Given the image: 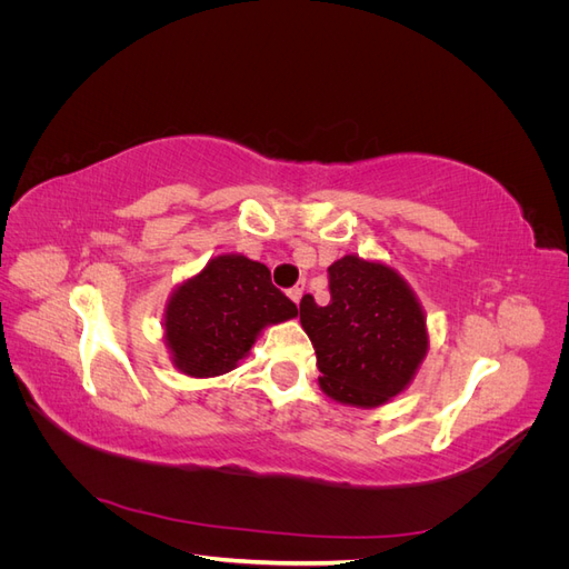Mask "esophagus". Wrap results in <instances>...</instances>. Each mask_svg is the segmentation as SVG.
Returning <instances> with one entry per match:
<instances>
[{
	"mask_svg": "<svg viewBox=\"0 0 569 569\" xmlns=\"http://www.w3.org/2000/svg\"><path fill=\"white\" fill-rule=\"evenodd\" d=\"M301 297H303V284H297V287H291V289H289V299L295 301V303H299V301H301Z\"/></svg>",
	"mask_w": 569,
	"mask_h": 569,
	"instance_id": "1",
	"label": "esophagus"
}]
</instances>
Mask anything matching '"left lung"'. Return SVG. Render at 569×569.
<instances>
[{
	"mask_svg": "<svg viewBox=\"0 0 569 569\" xmlns=\"http://www.w3.org/2000/svg\"><path fill=\"white\" fill-rule=\"evenodd\" d=\"M330 301L299 303L330 399L375 408L401 393L427 353L425 313L406 280L385 263L343 256L330 268Z\"/></svg>",
	"mask_w": 569,
	"mask_h": 569,
	"instance_id": "1",
	"label": "left lung"
}]
</instances>
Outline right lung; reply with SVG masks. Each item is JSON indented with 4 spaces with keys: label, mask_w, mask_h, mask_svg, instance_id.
<instances>
[{
    "label": "right lung",
    "mask_w": 569,
    "mask_h": 569,
    "mask_svg": "<svg viewBox=\"0 0 569 569\" xmlns=\"http://www.w3.org/2000/svg\"><path fill=\"white\" fill-rule=\"evenodd\" d=\"M297 316V303L270 282L263 263L226 253L173 291L163 320L166 343L180 372L216 377L237 368L266 325Z\"/></svg>",
    "instance_id": "1"
}]
</instances>
